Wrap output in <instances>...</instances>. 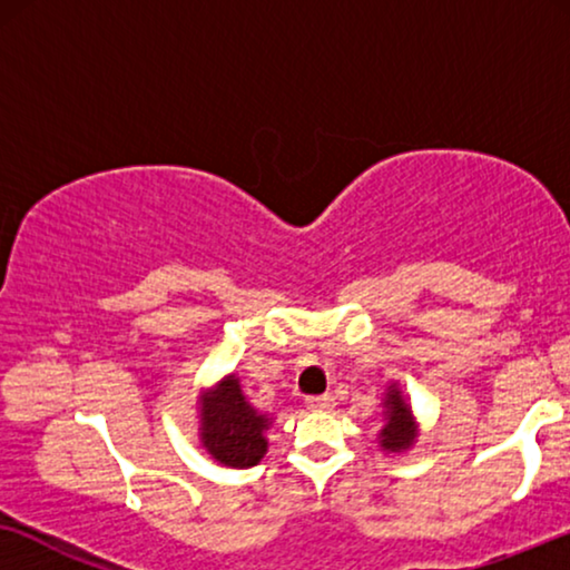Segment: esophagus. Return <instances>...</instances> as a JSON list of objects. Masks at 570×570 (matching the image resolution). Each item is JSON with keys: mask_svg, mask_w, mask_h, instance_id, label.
Listing matches in <instances>:
<instances>
[{"mask_svg": "<svg viewBox=\"0 0 570 570\" xmlns=\"http://www.w3.org/2000/svg\"><path fill=\"white\" fill-rule=\"evenodd\" d=\"M306 407L314 412H330L334 407V396L332 394H322V396H308Z\"/></svg>", "mask_w": 570, "mask_h": 570, "instance_id": "esophagus-1", "label": "esophagus"}]
</instances>
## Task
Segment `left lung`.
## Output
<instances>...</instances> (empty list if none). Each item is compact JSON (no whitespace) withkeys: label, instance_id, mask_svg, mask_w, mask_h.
<instances>
[{"label":"left lung","instance_id":"1","mask_svg":"<svg viewBox=\"0 0 570 570\" xmlns=\"http://www.w3.org/2000/svg\"><path fill=\"white\" fill-rule=\"evenodd\" d=\"M379 439H381V449L392 451V454L410 449L417 439L415 417H412L410 404H407V400H404V394L400 392V386L396 384L389 386V392H386L384 428H381Z\"/></svg>","mask_w":570,"mask_h":570}]
</instances>
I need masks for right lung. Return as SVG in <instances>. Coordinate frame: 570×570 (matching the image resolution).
Here are the masks:
<instances>
[{"instance_id": "add662e5", "label": "right lung", "mask_w": 570, "mask_h": 570, "mask_svg": "<svg viewBox=\"0 0 570 570\" xmlns=\"http://www.w3.org/2000/svg\"><path fill=\"white\" fill-rule=\"evenodd\" d=\"M199 439L207 454L225 466H254L267 454L269 415L254 410L236 373L207 389L199 400Z\"/></svg>"}]
</instances>
